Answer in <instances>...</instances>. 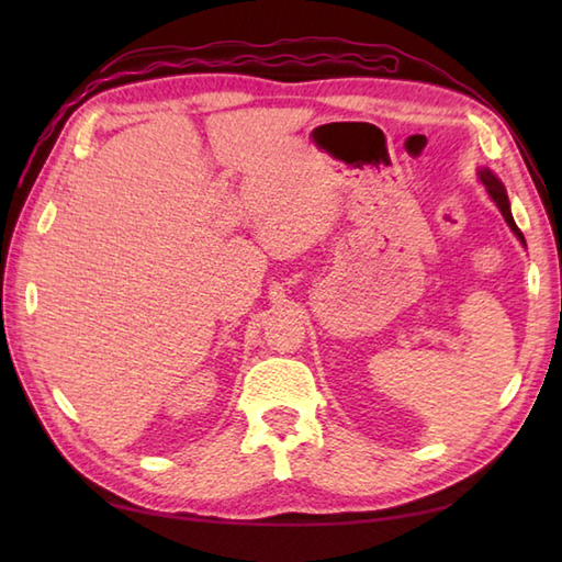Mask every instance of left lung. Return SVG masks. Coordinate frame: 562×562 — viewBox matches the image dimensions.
<instances>
[{"label":"left lung","instance_id":"1","mask_svg":"<svg viewBox=\"0 0 562 562\" xmlns=\"http://www.w3.org/2000/svg\"><path fill=\"white\" fill-rule=\"evenodd\" d=\"M481 181H483V186L487 188V193H491V198L497 202L499 212H503L505 222L509 224V229L515 232V234L521 238V244H524V234L519 232V226L515 224V220H512V212H509V200H507V193H505V186L499 183L497 178H495L491 171H481Z\"/></svg>","mask_w":562,"mask_h":562}]
</instances>
